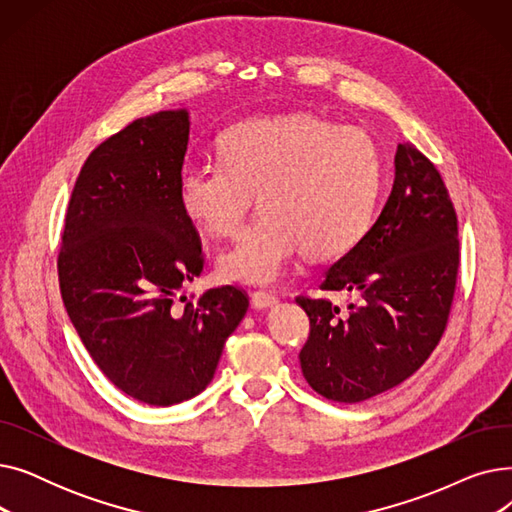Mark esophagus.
Segmentation results:
<instances>
[{
    "label": "esophagus",
    "instance_id": "1",
    "mask_svg": "<svg viewBox=\"0 0 512 512\" xmlns=\"http://www.w3.org/2000/svg\"><path fill=\"white\" fill-rule=\"evenodd\" d=\"M251 303L255 309L263 311V309H270L274 305H278V297L272 292H263V290H257L251 294Z\"/></svg>",
    "mask_w": 512,
    "mask_h": 512
}]
</instances>
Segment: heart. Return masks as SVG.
<instances>
[{"label": "heart", "mask_w": 512, "mask_h": 512, "mask_svg": "<svg viewBox=\"0 0 512 512\" xmlns=\"http://www.w3.org/2000/svg\"><path fill=\"white\" fill-rule=\"evenodd\" d=\"M220 164L186 166L178 205L201 236H232L259 195L263 218L218 257L220 280L274 284L301 251L336 259L371 226L382 157L367 132L311 114L251 118L218 141Z\"/></svg>", "instance_id": "heart-1"}]
</instances>
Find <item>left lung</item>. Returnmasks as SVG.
Listing matches in <instances>:
<instances>
[{"mask_svg": "<svg viewBox=\"0 0 512 512\" xmlns=\"http://www.w3.org/2000/svg\"><path fill=\"white\" fill-rule=\"evenodd\" d=\"M456 274L459 226L444 180L402 143L378 220L321 282V290L359 292L361 305L342 315L326 299L297 297L311 324L299 355L309 386L336 402H361L411 378L444 334Z\"/></svg>", "mask_w": 512, "mask_h": 512, "instance_id": "left-lung-1", "label": "left lung"}]
</instances>
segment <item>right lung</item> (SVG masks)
Listing matches in <instances>:
<instances>
[{"instance_id":"right-lung-1","label":"right lung","mask_w":512,"mask_h":512,"mask_svg":"<svg viewBox=\"0 0 512 512\" xmlns=\"http://www.w3.org/2000/svg\"><path fill=\"white\" fill-rule=\"evenodd\" d=\"M191 118L166 110L103 141L66 211L58 274L72 326L105 378L153 407L197 396L249 309L236 286L174 307L203 272L197 230L178 205Z\"/></svg>"}]
</instances>
